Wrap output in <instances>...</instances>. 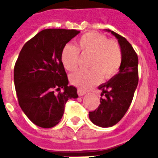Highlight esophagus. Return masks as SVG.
I'll return each mask as SVG.
<instances>
[{
    "label": "esophagus",
    "instance_id": "esophagus-1",
    "mask_svg": "<svg viewBox=\"0 0 158 158\" xmlns=\"http://www.w3.org/2000/svg\"><path fill=\"white\" fill-rule=\"evenodd\" d=\"M77 93H78V94H79V96H84V94H86V91H84V90H83V89H78Z\"/></svg>",
    "mask_w": 158,
    "mask_h": 158
}]
</instances>
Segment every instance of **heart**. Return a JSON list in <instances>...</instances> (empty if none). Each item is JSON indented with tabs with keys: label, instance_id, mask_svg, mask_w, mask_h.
<instances>
[{
	"label": "heart",
	"instance_id": "1",
	"mask_svg": "<svg viewBox=\"0 0 158 158\" xmlns=\"http://www.w3.org/2000/svg\"><path fill=\"white\" fill-rule=\"evenodd\" d=\"M78 48L67 44L61 51L62 64L65 69L74 71L78 68L79 51L84 56H91L89 69H79L70 74L69 81L81 89H89L104 79H110L120 69L122 53L119 44L108 40L106 36L95 32L87 33L78 40Z\"/></svg>",
	"mask_w": 158,
	"mask_h": 158
}]
</instances>
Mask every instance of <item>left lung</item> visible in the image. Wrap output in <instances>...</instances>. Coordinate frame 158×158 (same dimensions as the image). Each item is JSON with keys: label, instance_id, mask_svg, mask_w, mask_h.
I'll list each match as a JSON object with an SVG mask.
<instances>
[{"label": "left lung", "instance_id": "left-lung-1", "mask_svg": "<svg viewBox=\"0 0 158 158\" xmlns=\"http://www.w3.org/2000/svg\"><path fill=\"white\" fill-rule=\"evenodd\" d=\"M117 38L120 44L122 61L119 72L106 84H101L103 98L101 104L94 111L89 112V119L94 125L100 127H110L117 124L130 107L135 89L139 83L138 56L134 48L124 37L106 29Z\"/></svg>", "mask_w": 158, "mask_h": 158}]
</instances>
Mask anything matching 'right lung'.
I'll return each mask as SVG.
<instances>
[{
  "instance_id": "add662e5",
  "label": "right lung",
  "mask_w": 158,
  "mask_h": 158,
  "mask_svg": "<svg viewBox=\"0 0 158 158\" xmlns=\"http://www.w3.org/2000/svg\"><path fill=\"white\" fill-rule=\"evenodd\" d=\"M79 33L74 29H44L28 41L19 55L14 69L19 104L39 127L56 125L66 102L78 98L76 88L68 86L60 55L65 44Z\"/></svg>"
}]
</instances>
